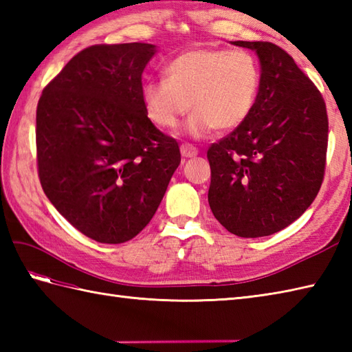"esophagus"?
I'll return each mask as SVG.
<instances>
[{
    "instance_id": "esophagus-1",
    "label": "esophagus",
    "mask_w": 352,
    "mask_h": 352,
    "mask_svg": "<svg viewBox=\"0 0 352 352\" xmlns=\"http://www.w3.org/2000/svg\"><path fill=\"white\" fill-rule=\"evenodd\" d=\"M180 151H182V155L186 157V159H189V157H195L198 155V149L195 146H192L189 144H183L180 146Z\"/></svg>"
}]
</instances>
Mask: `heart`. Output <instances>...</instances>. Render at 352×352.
<instances>
[{
    "instance_id": "1",
    "label": "heart",
    "mask_w": 352,
    "mask_h": 352,
    "mask_svg": "<svg viewBox=\"0 0 352 352\" xmlns=\"http://www.w3.org/2000/svg\"><path fill=\"white\" fill-rule=\"evenodd\" d=\"M260 87L258 63L251 52L190 48L164 66L163 78L142 86L146 116L163 130L175 129L192 109L186 130L203 138L214 129L226 133L252 113Z\"/></svg>"
}]
</instances>
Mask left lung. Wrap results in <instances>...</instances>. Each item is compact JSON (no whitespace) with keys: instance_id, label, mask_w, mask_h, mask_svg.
Listing matches in <instances>:
<instances>
[{"instance_id":"obj_1","label":"left lung","mask_w":352,"mask_h":352,"mask_svg":"<svg viewBox=\"0 0 352 352\" xmlns=\"http://www.w3.org/2000/svg\"><path fill=\"white\" fill-rule=\"evenodd\" d=\"M233 43L257 52L260 87L250 118L208 148V204L230 233L263 237L290 226L318 195L327 162V107L278 45Z\"/></svg>"}]
</instances>
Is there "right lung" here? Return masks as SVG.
I'll return each mask as SVG.
<instances>
[{
	"label": "right lung",
	"mask_w": 352,
	"mask_h": 352,
	"mask_svg": "<svg viewBox=\"0 0 352 352\" xmlns=\"http://www.w3.org/2000/svg\"><path fill=\"white\" fill-rule=\"evenodd\" d=\"M151 43L92 45L45 86L36 110L45 195L80 233L124 243L144 230L182 162L178 142L151 122L142 72Z\"/></svg>",
	"instance_id": "obj_1"
}]
</instances>
